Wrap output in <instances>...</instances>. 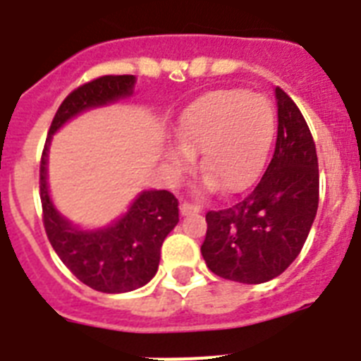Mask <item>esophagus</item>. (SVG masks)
I'll return each instance as SVG.
<instances>
[{
	"instance_id": "obj_1",
	"label": "esophagus",
	"mask_w": 361,
	"mask_h": 361,
	"mask_svg": "<svg viewBox=\"0 0 361 361\" xmlns=\"http://www.w3.org/2000/svg\"><path fill=\"white\" fill-rule=\"evenodd\" d=\"M200 211H202V207H200V205L189 204V202H183V204L180 205V213L183 214V216H187V214L200 213Z\"/></svg>"
}]
</instances>
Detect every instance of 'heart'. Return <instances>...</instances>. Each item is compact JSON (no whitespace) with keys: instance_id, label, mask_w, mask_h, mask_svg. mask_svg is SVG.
<instances>
[{"instance_id":"obj_1","label":"heart","mask_w":361,"mask_h":361,"mask_svg":"<svg viewBox=\"0 0 361 361\" xmlns=\"http://www.w3.org/2000/svg\"><path fill=\"white\" fill-rule=\"evenodd\" d=\"M178 134L181 147L166 152L174 174L189 172L195 165L192 154L202 152L205 189L242 192L264 169L275 137V110L259 93L240 87L214 90L183 111Z\"/></svg>"}]
</instances>
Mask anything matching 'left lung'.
<instances>
[{
  "label": "left lung",
  "instance_id": "8db88e82",
  "mask_svg": "<svg viewBox=\"0 0 361 361\" xmlns=\"http://www.w3.org/2000/svg\"><path fill=\"white\" fill-rule=\"evenodd\" d=\"M277 143L264 176L240 202L205 214V264L218 277L260 284L301 253L319 202L316 145L307 121L281 87Z\"/></svg>",
  "mask_w": 361,
  "mask_h": 361
}]
</instances>
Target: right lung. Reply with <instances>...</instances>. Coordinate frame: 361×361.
I'll use <instances>...</instances> for the list:
<instances>
[{
  "instance_id": "right-lung-1",
  "label": "right lung",
  "mask_w": 361,
  "mask_h": 361,
  "mask_svg": "<svg viewBox=\"0 0 361 361\" xmlns=\"http://www.w3.org/2000/svg\"><path fill=\"white\" fill-rule=\"evenodd\" d=\"M134 75H104L73 90L51 123L40 163V200L51 246L75 277L90 288L123 293L141 288L156 275L163 240L180 220L178 200L169 190H143L128 213L111 226L84 231L54 209L47 190L51 135L75 115L110 104L134 92Z\"/></svg>"
}]
</instances>
